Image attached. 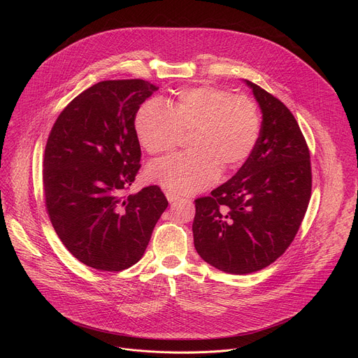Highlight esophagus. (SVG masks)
I'll list each match as a JSON object with an SVG mask.
<instances>
[{"label":"esophagus","mask_w":358,"mask_h":358,"mask_svg":"<svg viewBox=\"0 0 358 358\" xmlns=\"http://www.w3.org/2000/svg\"><path fill=\"white\" fill-rule=\"evenodd\" d=\"M166 196H167L169 202H174V201H177L180 198V195L177 192H174V191H167Z\"/></svg>","instance_id":"esophagus-1"}]
</instances>
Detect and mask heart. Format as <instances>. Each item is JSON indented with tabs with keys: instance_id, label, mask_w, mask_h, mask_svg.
<instances>
[{
	"instance_id": "heart-1",
	"label": "heart",
	"mask_w": 358,
	"mask_h": 358,
	"mask_svg": "<svg viewBox=\"0 0 358 358\" xmlns=\"http://www.w3.org/2000/svg\"><path fill=\"white\" fill-rule=\"evenodd\" d=\"M134 134L148 155L171 151L189 133V151L152 162L150 181L178 194H194L213 185L221 169L241 167L258 143L261 116L255 101L215 86L180 90L169 106L148 99L134 116Z\"/></svg>"
}]
</instances>
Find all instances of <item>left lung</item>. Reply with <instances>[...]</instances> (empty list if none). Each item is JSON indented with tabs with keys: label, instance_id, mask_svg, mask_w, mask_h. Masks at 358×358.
Masks as SVG:
<instances>
[{
	"label": "left lung",
	"instance_id": "left-lung-1",
	"mask_svg": "<svg viewBox=\"0 0 358 358\" xmlns=\"http://www.w3.org/2000/svg\"><path fill=\"white\" fill-rule=\"evenodd\" d=\"M262 110L257 145L238 173L195 199L194 245L211 266L234 275L258 272L293 242L312 194L310 152L292 112L245 80Z\"/></svg>",
	"mask_w": 358,
	"mask_h": 358
}]
</instances>
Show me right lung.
Segmentation results:
<instances>
[{"mask_svg":"<svg viewBox=\"0 0 358 358\" xmlns=\"http://www.w3.org/2000/svg\"><path fill=\"white\" fill-rule=\"evenodd\" d=\"M157 89L143 79L99 82L62 110L46 141V213L66 249L97 271L137 264L169 207L159 185L123 194L140 170L134 116Z\"/></svg>","mask_w":358,"mask_h":358,"instance_id":"add662e5","label":"right lung"}]
</instances>
